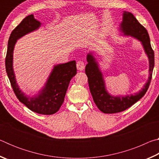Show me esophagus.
<instances>
[{"mask_svg":"<svg viewBox=\"0 0 159 159\" xmlns=\"http://www.w3.org/2000/svg\"><path fill=\"white\" fill-rule=\"evenodd\" d=\"M76 67L78 69L80 70V71H82V70H83L85 68V64L82 60L78 61L76 63Z\"/></svg>","mask_w":159,"mask_h":159,"instance_id":"obj_1","label":"esophagus"}]
</instances>
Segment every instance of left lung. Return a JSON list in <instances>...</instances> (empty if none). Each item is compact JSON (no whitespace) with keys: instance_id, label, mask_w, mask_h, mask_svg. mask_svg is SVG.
Masks as SVG:
<instances>
[{"instance_id":"8db88e82","label":"left lung","mask_w":159,"mask_h":159,"mask_svg":"<svg viewBox=\"0 0 159 159\" xmlns=\"http://www.w3.org/2000/svg\"><path fill=\"white\" fill-rule=\"evenodd\" d=\"M120 29L125 35L132 36L139 40L143 45L145 52L149 60V74L148 81L138 93L125 97H112L107 92L105 85L95 59L90 54L87 56L88 64L85 66V74L88 76L91 95L99 109L105 114H115L125 111L139 100L147 93L152 80L154 66V52L150 43L149 34L143 26L130 12H124Z\"/></svg>"}]
</instances>
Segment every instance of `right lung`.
Returning <instances> with one entry per match:
<instances>
[{
	"label": "right lung",
	"mask_w": 159,
	"mask_h": 159,
	"mask_svg": "<svg viewBox=\"0 0 159 159\" xmlns=\"http://www.w3.org/2000/svg\"><path fill=\"white\" fill-rule=\"evenodd\" d=\"M40 26V21L34 19L33 15H30L14 29L8 40L5 69L13 91L19 100L32 111L40 114L51 115L55 114L64 102L70 80L76 74V61L55 66L45 88L40 95L35 98L25 96L20 90L16 83L12 69V53L17 40L29 32L36 30Z\"/></svg>",
	"instance_id": "add662e5"
}]
</instances>
